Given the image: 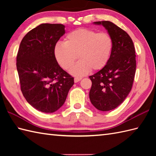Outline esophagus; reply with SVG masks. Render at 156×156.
<instances>
[{"mask_svg":"<svg viewBox=\"0 0 156 156\" xmlns=\"http://www.w3.org/2000/svg\"><path fill=\"white\" fill-rule=\"evenodd\" d=\"M82 80V78H78V77H76V78H74V82H79L80 80Z\"/></svg>","mask_w":156,"mask_h":156,"instance_id":"34e87169","label":"esophagus"}]
</instances>
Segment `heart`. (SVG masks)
Masks as SVG:
<instances>
[{
    "mask_svg": "<svg viewBox=\"0 0 156 156\" xmlns=\"http://www.w3.org/2000/svg\"><path fill=\"white\" fill-rule=\"evenodd\" d=\"M113 49V39L106 32L78 29L66 35L64 43H57L54 54L59 66L66 70L74 64L78 55L80 61L71 69V74L81 76L92 69L100 70L108 64Z\"/></svg>",
    "mask_w": 156,
    "mask_h": 156,
    "instance_id": "heart-1",
    "label": "heart"
}]
</instances>
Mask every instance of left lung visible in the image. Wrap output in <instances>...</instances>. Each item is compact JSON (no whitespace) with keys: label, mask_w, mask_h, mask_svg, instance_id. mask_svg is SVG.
I'll use <instances>...</instances> for the list:
<instances>
[{"label":"left lung","mask_w":156,"mask_h":156,"mask_svg":"<svg viewBox=\"0 0 156 156\" xmlns=\"http://www.w3.org/2000/svg\"><path fill=\"white\" fill-rule=\"evenodd\" d=\"M102 25L113 39V49L108 64L89 76L92 87L91 103L101 111L117 108L130 92L136 71V55L133 41L127 32L108 21L94 22Z\"/></svg>","instance_id":"obj_1"}]
</instances>
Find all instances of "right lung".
Wrapping results in <instances>:
<instances>
[{
	"instance_id": "1",
	"label": "right lung",
	"mask_w": 156,
	"mask_h": 156,
	"mask_svg": "<svg viewBox=\"0 0 156 156\" xmlns=\"http://www.w3.org/2000/svg\"><path fill=\"white\" fill-rule=\"evenodd\" d=\"M62 24L43 23L29 31L16 56L21 90L37 110L51 113L64 105L74 78L59 66L54 48L65 34Z\"/></svg>"
}]
</instances>
